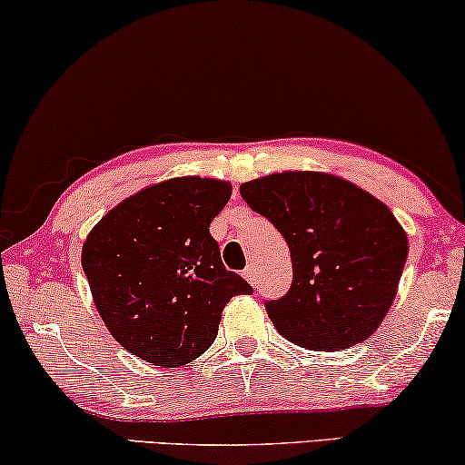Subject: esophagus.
Segmentation results:
<instances>
[{
	"label": "esophagus",
	"instance_id": "34e87169",
	"mask_svg": "<svg viewBox=\"0 0 465 465\" xmlns=\"http://www.w3.org/2000/svg\"><path fill=\"white\" fill-rule=\"evenodd\" d=\"M242 275H244L246 280L251 282L252 286H254V283H256V269H254V265H248V267L244 269V272H242Z\"/></svg>",
	"mask_w": 465,
	"mask_h": 465
}]
</instances>
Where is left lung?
Returning a JSON list of instances; mask_svg holds the SVG:
<instances>
[{
	"mask_svg": "<svg viewBox=\"0 0 465 465\" xmlns=\"http://www.w3.org/2000/svg\"><path fill=\"white\" fill-rule=\"evenodd\" d=\"M290 246L292 283L265 309L275 330L311 351L370 338L391 309L407 235L388 206L341 177L288 171L240 185Z\"/></svg>",
	"mask_w": 465,
	"mask_h": 465,
	"instance_id": "left-lung-1",
	"label": "left lung"
}]
</instances>
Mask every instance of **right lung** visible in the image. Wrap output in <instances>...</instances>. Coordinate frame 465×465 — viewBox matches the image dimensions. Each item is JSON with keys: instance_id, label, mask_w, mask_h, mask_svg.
Instances as JSON below:
<instances>
[{"instance_id": "1", "label": "right lung", "mask_w": 465, "mask_h": 465, "mask_svg": "<svg viewBox=\"0 0 465 465\" xmlns=\"http://www.w3.org/2000/svg\"><path fill=\"white\" fill-rule=\"evenodd\" d=\"M230 196L227 182L175 177L123 200L87 235L81 262L98 313L143 361H193L217 338L227 301L252 292L209 230Z\"/></svg>"}]
</instances>
